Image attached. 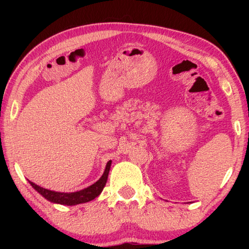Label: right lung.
I'll use <instances>...</instances> for the list:
<instances>
[{"instance_id": "obj_1", "label": "right lung", "mask_w": 249, "mask_h": 249, "mask_svg": "<svg viewBox=\"0 0 249 249\" xmlns=\"http://www.w3.org/2000/svg\"><path fill=\"white\" fill-rule=\"evenodd\" d=\"M112 165V160H109L107 163V167H105L104 172L101 178L91 184L90 187L84 188L80 191L75 192H57L53 190H48V189L41 188L39 185L35 184L32 181L28 180V182L31 183L32 187L35 189V190L39 193L40 196H43L46 200L49 202H53V203L57 204H62V205H77L81 203H87V202H90L94 200L96 196L101 195V192L103 191V188L105 187V183L107 181V176L109 172V168Z\"/></svg>"}]
</instances>
